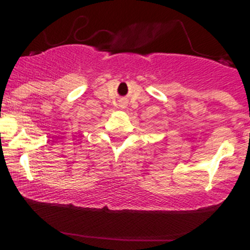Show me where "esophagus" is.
<instances>
[{"label": "esophagus", "instance_id": "1", "mask_svg": "<svg viewBox=\"0 0 250 250\" xmlns=\"http://www.w3.org/2000/svg\"><path fill=\"white\" fill-rule=\"evenodd\" d=\"M125 103H123V104L121 105V107H125Z\"/></svg>", "mask_w": 250, "mask_h": 250}]
</instances>
